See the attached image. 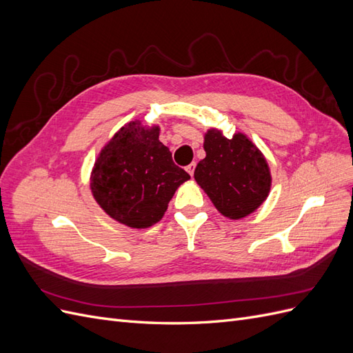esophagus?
<instances>
[{
  "label": "esophagus",
  "mask_w": 353,
  "mask_h": 353,
  "mask_svg": "<svg viewBox=\"0 0 353 353\" xmlns=\"http://www.w3.org/2000/svg\"><path fill=\"white\" fill-rule=\"evenodd\" d=\"M194 169H196V163L193 162V163H190V165L187 166V172H188L191 176H193V175H194Z\"/></svg>",
  "instance_id": "1"
}]
</instances>
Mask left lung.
I'll return each instance as SVG.
<instances>
[{
    "instance_id": "1",
    "label": "left lung",
    "mask_w": 353,
    "mask_h": 353,
    "mask_svg": "<svg viewBox=\"0 0 353 353\" xmlns=\"http://www.w3.org/2000/svg\"><path fill=\"white\" fill-rule=\"evenodd\" d=\"M206 157L194 170V179L223 216L241 219L266 200L271 172L266 159L248 137L234 134L231 140L218 130L205 135Z\"/></svg>"
}]
</instances>
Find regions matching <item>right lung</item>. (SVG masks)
<instances>
[{
	"label": "right lung",
	"mask_w": 353,
	"mask_h": 353,
	"mask_svg": "<svg viewBox=\"0 0 353 353\" xmlns=\"http://www.w3.org/2000/svg\"><path fill=\"white\" fill-rule=\"evenodd\" d=\"M159 126L140 121L122 126L104 145L91 172L95 201L131 228H148L163 218L176 188L190 179L159 141Z\"/></svg>",
	"instance_id": "1"
}]
</instances>
